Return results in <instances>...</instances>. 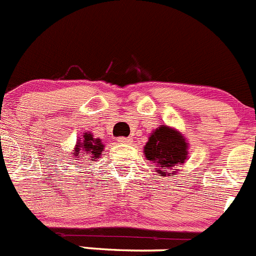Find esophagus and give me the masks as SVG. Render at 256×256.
I'll use <instances>...</instances> for the list:
<instances>
[{
  "mask_svg": "<svg viewBox=\"0 0 256 256\" xmlns=\"http://www.w3.org/2000/svg\"><path fill=\"white\" fill-rule=\"evenodd\" d=\"M117 142H118L120 144H131V142H132V139H131V138H118Z\"/></svg>",
  "mask_w": 256,
  "mask_h": 256,
  "instance_id": "1",
  "label": "esophagus"
}]
</instances>
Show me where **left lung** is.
Segmentation results:
<instances>
[{
  "label": "left lung",
  "mask_w": 256,
  "mask_h": 256,
  "mask_svg": "<svg viewBox=\"0 0 256 256\" xmlns=\"http://www.w3.org/2000/svg\"><path fill=\"white\" fill-rule=\"evenodd\" d=\"M142 152L158 176H171L178 172L177 166L188 160V142L177 128L160 125L150 134Z\"/></svg>",
  "instance_id": "8db88e82"
}]
</instances>
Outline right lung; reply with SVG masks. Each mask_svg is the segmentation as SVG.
<instances>
[{
  "label": "right lung",
  "mask_w": 256,
  "mask_h": 256,
  "mask_svg": "<svg viewBox=\"0 0 256 256\" xmlns=\"http://www.w3.org/2000/svg\"><path fill=\"white\" fill-rule=\"evenodd\" d=\"M103 150H104V145H103L102 139L94 138L90 131H85L82 136L76 140V144H75V148H74L71 156L76 160H96L98 158H100Z\"/></svg>",
  "instance_id": "add662e5"
}]
</instances>
